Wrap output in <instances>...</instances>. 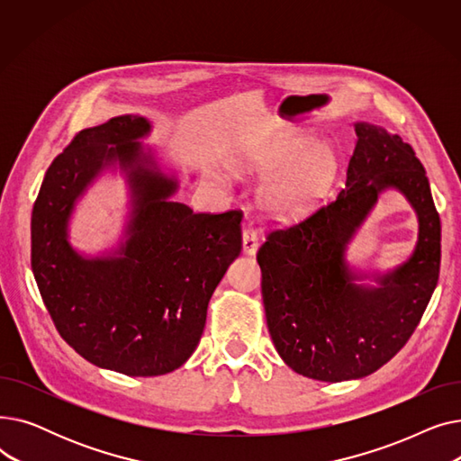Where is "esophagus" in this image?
I'll list each match as a JSON object with an SVG mask.
<instances>
[{"instance_id":"obj_1","label":"esophagus","mask_w":461,"mask_h":461,"mask_svg":"<svg viewBox=\"0 0 461 461\" xmlns=\"http://www.w3.org/2000/svg\"><path fill=\"white\" fill-rule=\"evenodd\" d=\"M259 247V240H258V231L254 228H247L243 231V250L249 256H254L258 252Z\"/></svg>"}]
</instances>
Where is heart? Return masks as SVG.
Here are the masks:
<instances>
[{
	"instance_id": "b5f03b06",
	"label": "heart",
	"mask_w": 461,
	"mask_h": 461,
	"mask_svg": "<svg viewBox=\"0 0 461 461\" xmlns=\"http://www.w3.org/2000/svg\"><path fill=\"white\" fill-rule=\"evenodd\" d=\"M240 176H269L259 202L278 218H295L316 207L330 190L338 158L316 136L289 132L261 141L235 160Z\"/></svg>"
}]
</instances>
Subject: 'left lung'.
<instances>
[{
	"instance_id": "1",
	"label": "left lung",
	"mask_w": 461,
	"mask_h": 461,
	"mask_svg": "<svg viewBox=\"0 0 461 461\" xmlns=\"http://www.w3.org/2000/svg\"><path fill=\"white\" fill-rule=\"evenodd\" d=\"M346 188L304 221L273 230L258 252L265 318L275 348L297 374L338 383L370 375L415 332L439 280L441 221L426 169L398 134L355 123ZM386 187L400 189L420 216L416 252L394 272L361 279L345 247Z\"/></svg>"
}]
</instances>
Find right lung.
I'll return each mask as SVG.
<instances>
[{
	"instance_id": "1",
	"label": "right lung",
	"mask_w": 461,
	"mask_h": 461,
	"mask_svg": "<svg viewBox=\"0 0 461 461\" xmlns=\"http://www.w3.org/2000/svg\"><path fill=\"white\" fill-rule=\"evenodd\" d=\"M149 131L140 115L80 131L48 167L32 212V269L58 332L91 365L132 377L185 365L243 245L239 211L194 212L169 200L177 179L138 141ZM115 163L133 196L128 240L113 257L84 258L68 243V218L86 185Z\"/></svg>"
}]
</instances>
